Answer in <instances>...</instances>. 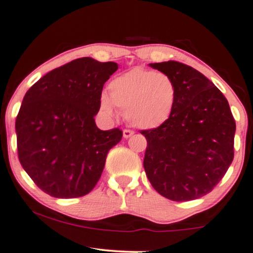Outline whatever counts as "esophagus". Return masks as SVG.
<instances>
[{
  "label": "esophagus",
  "instance_id": "1",
  "mask_svg": "<svg viewBox=\"0 0 253 253\" xmlns=\"http://www.w3.org/2000/svg\"><path fill=\"white\" fill-rule=\"evenodd\" d=\"M133 135H134V131L130 130V129H125V130L123 131V136H124V138H128V137L133 136Z\"/></svg>",
  "mask_w": 253,
  "mask_h": 253
}]
</instances>
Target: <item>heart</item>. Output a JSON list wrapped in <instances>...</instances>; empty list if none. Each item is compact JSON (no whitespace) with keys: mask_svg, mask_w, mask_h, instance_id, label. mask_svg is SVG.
Instances as JSON below:
<instances>
[{"mask_svg":"<svg viewBox=\"0 0 253 253\" xmlns=\"http://www.w3.org/2000/svg\"><path fill=\"white\" fill-rule=\"evenodd\" d=\"M109 95L98 98L99 112L105 118L116 117V106L125 113L131 126L155 129L169 122L177 97V88L165 73L134 67L119 74L108 84Z\"/></svg>","mask_w":253,"mask_h":253,"instance_id":"b5f03b06","label":"heart"}]
</instances>
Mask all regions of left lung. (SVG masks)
Here are the masks:
<instances>
[{
    "mask_svg": "<svg viewBox=\"0 0 253 253\" xmlns=\"http://www.w3.org/2000/svg\"><path fill=\"white\" fill-rule=\"evenodd\" d=\"M149 66L172 78L177 88L165 125L142 130L143 166L151 186L176 202L209 194L234 159L236 125L228 101L212 81L186 64L169 60Z\"/></svg>",
    "mask_w": 253,
    "mask_h": 253,
    "instance_id": "8db88e82",
    "label": "left lung"
}]
</instances>
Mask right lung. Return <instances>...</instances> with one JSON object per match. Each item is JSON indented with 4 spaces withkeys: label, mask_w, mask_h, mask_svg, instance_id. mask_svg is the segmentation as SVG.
I'll list each match as a JSON object with an SVG mask.
<instances>
[{
    "label": "right lung",
    "mask_w": 253,
    "mask_h": 253,
    "mask_svg": "<svg viewBox=\"0 0 253 253\" xmlns=\"http://www.w3.org/2000/svg\"><path fill=\"white\" fill-rule=\"evenodd\" d=\"M115 62L90 57L50 71L27 90L16 119L19 162L35 184L56 198L90 193L123 131L101 130L94 117Z\"/></svg>",
    "instance_id": "add662e5"
}]
</instances>
